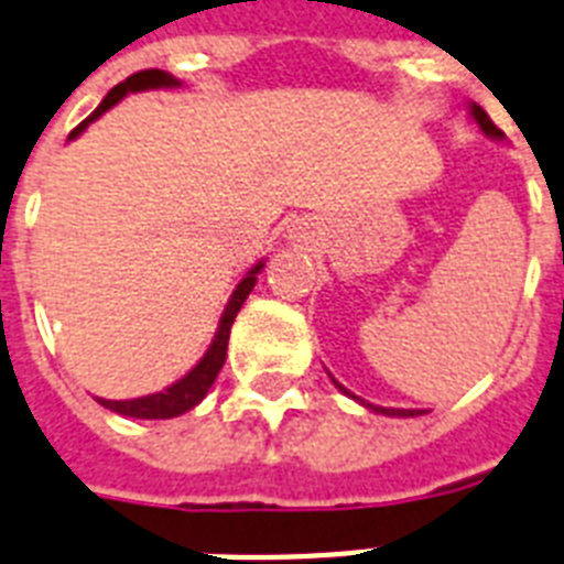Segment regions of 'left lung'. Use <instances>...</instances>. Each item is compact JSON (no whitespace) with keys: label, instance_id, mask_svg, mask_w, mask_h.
<instances>
[{"label":"left lung","instance_id":"1","mask_svg":"<svg viewBox=\"0 0 564 564\" xmlns=\"http://www.w3.org/2000/svg\"><path fill=\"white\" fill-rule=\"evenodd\" d=\"M473 118L480 123V130L487 132V135H492V139H501V135H505V132L498 130L496 123H492V118H489L487 112H484V109L478 107V104H473ZM336 386H338V382H336ZM338 388H341V386H338ZM341 391H345L347 397H350V391H347V388H341ZM354 400H356V397H354ZM365 405H368V402H365ZM368 409L379 411V414H388V416H416V414H423V411H414V409H382V405H368Z\"/></svg>","mask_w":564,"mask_h":564}]
</instances>
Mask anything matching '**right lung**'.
Instances as JSON below:
<instances>
[{"label": "right lung", "mask_w": 564, "mask_h": 564, "mask_svg": "<svg viewBox=\"0 0 564 564\" xmlns=\"http://www.w3.org/2000/svg\"><path fill=\"white\" fill-rule=\"evenodd\" d=\"M159 86H176V80H173L167 72H162V68H144V72H135V75L127 77L123 84H118L116 89H109L107 98L100 100V107L95 109L84 123H77L75 130L68 132V139H75L77 132L86 130V123H91L98 116H104L109 107H116L127 91L159 89ZM260 269H263V263H258V267L251 269V272L237 283L235 295H231V301H228L226 313H223V322H219L217 336H214V345L208 347V354L203 356V361H199L187 377L178 379L176 386H171L167 391L150 393V397H139V400H100V405H107V409H112L116 414L135 416V420H171V416H178L194 409L196 402L203 400L205 393H208V388L214 386V379H217V373L223 370V365H226L228 333H231V324H235L237 313H240L242 301H246L249 292L254 290Z\"/></svg>", "instance_id": "1"}]
</instances>
